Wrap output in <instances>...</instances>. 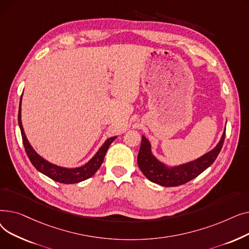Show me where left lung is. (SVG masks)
Listing matches in <instances>:
<instances>
[{"instance_id":"left-lung-1","label":"left lung","mask_w":249,"mask_h":249,"mask_svg":"<svg viewBox=\"0 0 249 249\" xmlns=\"http://www.w3.org/2000/svg\"><path fill=\"white\" fill-rule=\"evenodd\" d=\"M224 139L225 130L217 145L212 150L195 160L168 166L155 158L151 150L150 142L145 136L142 135L141 145L137 156L138 166L142 174L155 184L163 187H178L184 185L197 178L215 161L222 146H223Z\"/></svg>"}]
</instances>
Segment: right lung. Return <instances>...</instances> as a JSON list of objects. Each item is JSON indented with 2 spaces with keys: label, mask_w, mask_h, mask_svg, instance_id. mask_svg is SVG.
I'll return each mask as SVG.
<instances>
[{
  "label": "right lung",
  "mask_w": 249,
  "mask_h": 249,
  "mask_svg": "<svg viewBox=\"0 0 249 249\" xmlns=\"http://www.w3.org/2000/svg\"><path fill=\"white\" fill-rule=\"evenodd\" d=\"M21 105H22V96L20 99L19 112H18L19 127L21 130L22 140H23V144H24L26 153H27L31 163L34 165V167L38 172H40L41 174L45 175L51 179L61 182V184H77V182L86 180L96 174V172L101 166L102 162L104 161L105 154H106L110 144L117 138V136L108 138L106 141H105L103 143V145L96 152V154L86 164L78 167H74V168L59 166L44 160L42 156H40L35 151V149L30 144V142L28 141L27 137L25 135L24 128L22 125Z\"/></svg>",
  "instance_id": "right-lung-1"
}]
</instances>
